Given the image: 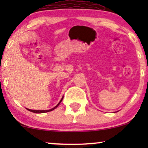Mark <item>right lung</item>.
Listing matches in <instances>:
<instances>
[{
    "label": "right lung",
    "mask_w": 148,
    "mask_h": 148,
    "mask_svg": "<svg viewBox=\"0 0 148 148\" xmlns=\"http://www.w3.org/2000/svg\"><path fill=\"white\" fill-rule=\"evenodd\" d=\"M62 99H63V97H62V99L61 100H60V102L58 103V104L56 105V106H55V107H54L53 108H52V109H50V110H30V109H27L29 111H31V112H35V113H44V112H50V111H52V110H54V109H55L56 107H57L58 105H59L60 104V102H62Z\"/></svg>",
    "instance_id": "1"
}]
</instances>
